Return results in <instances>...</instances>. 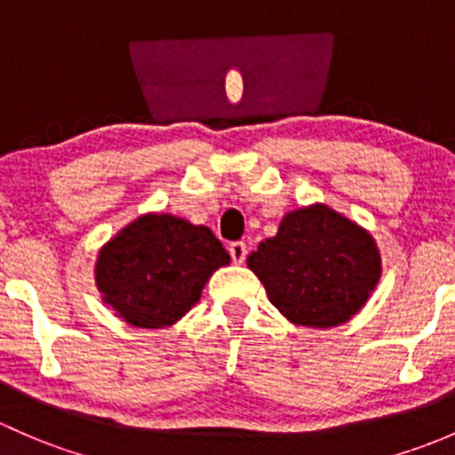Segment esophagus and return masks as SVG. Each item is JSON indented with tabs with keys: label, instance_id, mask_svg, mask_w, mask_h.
<instances>
[{
	"label": "esophagus",
	"instance_id": "obj_1",
	"mask_svg": "<svg viewBox=\"0 0 455 455\" xmlns=\"http://www.w3.org/2000/svg\"><path fill=\"white\" fill-rule=\"evenodd\" d=\"M229 256H232V260L234 262H238V265H241L243 260H245V256H247V245L243 241H234V243H229Z\"/></svg>",
	"mask_w": 455,
	"mask_h": 455
}]
</instances>
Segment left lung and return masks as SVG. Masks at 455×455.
I'll list each match as a JSON object with an SVG mask.
<instances>
[{
  "label": "left lung",
  "instance_id": "1",
  "mask_svg": "<svg viewBox=\"0 0 455 455\" xmlns=\"http://www.w3.org/2000/svg\"><path fill=\"white\" fill-rule=\"evenodd\" d=\"M247 267L287 320L313 329L348 322L381 278L374 238L322 204L289 212Z\"/></svg>",
  "mask_w": 455,
  "mask_h": 455
}]
</instances>
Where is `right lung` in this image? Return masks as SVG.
<instances>
[{
  "mask_svg": "<svg viewBox=\"0 0 455 455\" xmlns=\"http://www.w3.org/2000/svg\"><path fill=\"white\" fill-rule=\"evenodd\" d=\"M229 254L212 229L171 214H144L98 254L96 284L126 324L162 329L199 302Z\"/></svg>",
  "mask_w": 455,
  "mask_h": 455,
  "instance_id": "add662e5",
  "label": "right lung"
}]
</instances>
